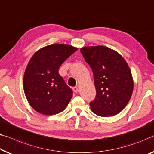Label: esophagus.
Returning <instances> with one entry per match:
<instances>
[{"instance_id": "34e87169", "label": "esophagus", "mask_w": 154, "mask_h": 154, "mask_svg": "<svg viewBox=\"0 0 154 154\" xmlns=\"http://www.w3.org/2000/svg\"><path fill=\"white\" fill-rule=\"evenodd\" d=\"M72 91L75 92V93H77L78 92V87L77 86H75L72 88Z\"/></svg>"}]
</instances>
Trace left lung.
<instances>
[{
  "instance_id": "1",
  "label": "left lung",
  "mask_w": 154,
  "mask_h": 154,
  "mask_svg": "<svg viewBox=\"0 0 154 154\" xmlns=\"http://www.w3.org/2000/svg\"><path fill=\"white\" fill-rule=\"evenodd\" d=\"M82 54L93 73L96 97L91 110L100 116H113L127 106L134 90L130 68L121 55L98 45L81 48Z\"/></svg>"
}]
</instances>
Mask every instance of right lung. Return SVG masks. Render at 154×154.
I'll list each match as a JSON object with an SVG mask.
<instances>
[{
    "mask_svg": "<svg viewBox=\"0 0 154 154\" xmlns=\"http://www.w3.org/2000/svg\"><path fill=\"white\" fill-rule=\"evenodd\" d=\"M77 48L52 44L38 50L25 71L23 89L30 106L43 115H55L67 106L72 91L59 74V68Z\"/></svg>",
    "mask_w": 154,
    "mask_h": 154,
    "instance_id": "obj_1",
    "label": "right lung"
}]
</instances>
